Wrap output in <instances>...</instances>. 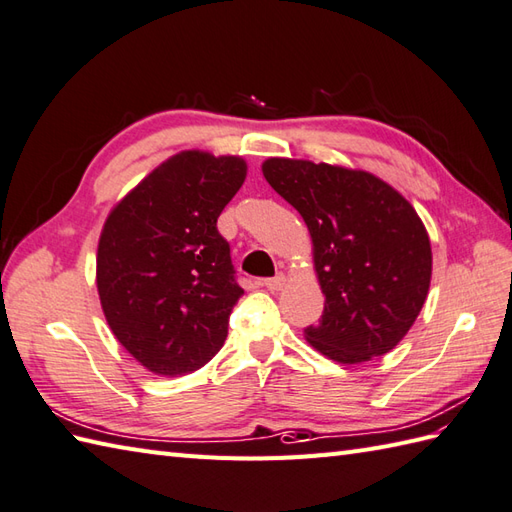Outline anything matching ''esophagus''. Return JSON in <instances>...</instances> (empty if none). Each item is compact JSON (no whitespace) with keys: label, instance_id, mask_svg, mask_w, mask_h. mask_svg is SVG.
Segmentation results:
<instances>
[{"label":"esophagus","instance_id":"34e87169","mask_svg":"<svg viewBox=\"0 0 512 512\" xmlns=\"http://www.w3.org/2000/svg\"><path fill=\"white\" fill-rule=\"evenodd\" d=\"M261 285H264V288H268L270 292H279L283 285H285V275H277V277H270V279H264L261 281Z\"/></svg>","mask_w":512,"mask_h":512}]
</instances>
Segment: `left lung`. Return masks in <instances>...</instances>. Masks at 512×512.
Here are the masks:
<instances>
[{
	"instance_id": "8db88e82",
	"label": "left lung",
	"mask_w": 512,
	"mask_h": 512,
	"mask_svg": "<svg viewBox=\"0 0 512 512\" xmlns=\"http://www.w3.org/2000/svg\"><path fill=\"white\" fill-rule=\"evenodd\" d=\"M266 181L301 213L325 310L305 338L329 360L360 364L397 347L430 290L432 248L410 202L377 176L268 159Z\"/></svg>"
}]
</instances>
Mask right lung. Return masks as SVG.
Returning a JSON list of instances; mask_svg holds the SVG:
<instances>
[{
	"label": "right lung",
	"mask_w": 512,
	"mask_h": 512,
	"mask_svg": "<svg viewBox=\"0 0 512 512\" xmlns=\"http://www.w3.org/2000/svg\"><path fill=\"white\" fill-rule=\"evenodd\" d=\"M246 178L237 157L189 150L161 163L106 218L102 310L122 347L157 375L205 366L244 290L218 218Z\"/></svg>",
	"instance_id": "obj_1"
}]
</instances>
